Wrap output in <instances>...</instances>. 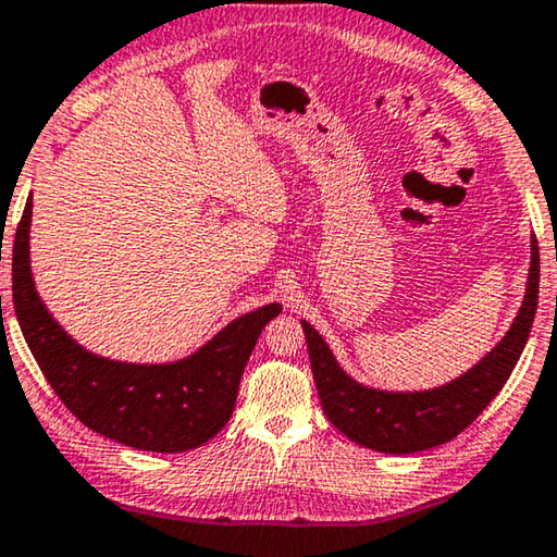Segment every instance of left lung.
Masks as SVG:
<instances>
[{"label":"left lung","instance_id":"8db88e82","mask_svg":"<svg viewBox=\"0 0 557 557\" xmlns=\"http://www.w3.org/2000/svg\"><path fill=\"white\" fill-rule=\"evenodd\" d=\"M537 286H541V253L533 236L525 296L506 336L458 379L428 391H381L363 386L338 366L321 333L308 321H301L323 413L358 446L393 453V456L428 450L453 441L483 413V408L510 379L533 326Z\"/></svg>","mask_w":557,"mask_h":557}]
</instances>
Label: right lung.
Returning <instances> with one entry per match:
<instances>
[{"label":"right lung","instance_id":"right-lung-1","mask_svg":"<svg viewBox=\"0 0 557 557\" xmlns=\"http://www.w3.org/2000/svg\"><path fill=\"white\" fill-rule=\"evenodd\" d=\"M32 196L14 234L12 296L24 341L49 386L79 421L136 450L199 448L228 423L238 383L261 331L281 304L238 315L191 356L126 363L97 356L66 333L41 301L29 263Z\"/></svg>","mask_w":557,"mask_h":557}]
</instances>
